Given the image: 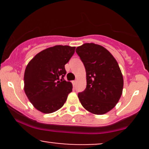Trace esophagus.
I'll use <instances>...</instances> for the list:
<instances>
[{"label": "esophagus", "instance_id": "esophagus-1", "mask_svg": "<svg viewBox=\"0 0 149 149\" xmlns=\"http://www.w3.org/2000/svg\"><path fill=\"white\" fill-rule=\"evenodd\" d=\"M76 83H77V80H73V85H76Z\"/></svg>", "mask_w": 149, "mask_h": 149}]
</instances>
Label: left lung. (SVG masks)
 I'll return each instance as SVG.
<instances>
[{
    "instance_id": "1",
    "label": "left lung",
    "mask_w": 149,
    "mask_h": 149,
    "mask_svg": "<svg viewBox=\"0 0 149 149\" xmlns=\"http://www.w3.org/2000/svg\"><path fill=\"white\" fill-rule=\"evenodd\" d=\"M76 52L86 71V88L78 93L82 106L95 115H103L116 107L123 89V77L117 61L103 46L84 43Z\"/></svg>"
}]
</instances>
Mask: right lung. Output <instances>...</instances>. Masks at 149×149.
Here are the masks:
<instances>
[{"label": "right lung", "instance_id": "right-lung-1", "mask_svg": "<svg viewBox=\"0 0 149 149\" xmlns=\"http://www.w3.org/2000/svg\"><path fill=\"white\" fill-rule=\"evenodd\" d=\"M76 47L55 45L38 53L26 67L24 92L39 111L51 113L63 107L72 83L66 81L64 66L75 52Z\"/></svg>", "mask_w": 149, "mask_h": 149}]
</instances>
